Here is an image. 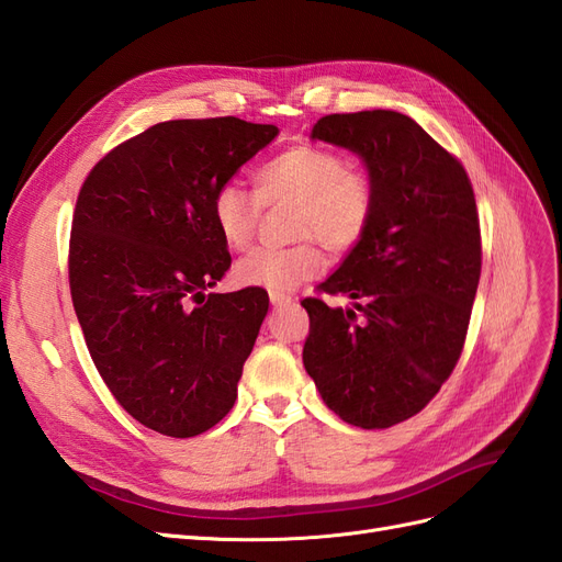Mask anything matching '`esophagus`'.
<instances>
[{
	"mask_svg": "<svg viewBox=\"0 0 562 562\" xmlns=\"http://www.w3.org/2000/svg\"><path fill=\"white\" fill-rule=\"evenodd\" d=\"M269 300H271V304H274V307H283V304H291L293 302L291 295H288V293H277V291L269 293Z\"/></svg>",
	"mask_w": 562,
	"mask_h": 562,
	"instance_id": "34e87169",
	"label": "esophagus"
}]
</instances>
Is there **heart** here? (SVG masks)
Listing matches in <instances>:
<instances>
[{"label": "heart", "mask_w": 562, "mask_h": 562, "mask_svg": "<svg viewBox=\"0 0 562 562\" xmlns=\"http://www.w3.org/2000/svg\"><path fill=\"white\" fill-rule=\"evenodd\" d=\"M252 194L227 180L211 196L213 225L229 248H246L258 229L262 203L295 201L291 246H258L234 265L232 277L244 288L291 291L318 274L323 265L316 239L333 252L359 244L375 215L378 192L370 173L347 164L339 151L321 145H297L265 161L255 171Z\"/></svg>", "instance_id": "obj_1"}]
</instances>
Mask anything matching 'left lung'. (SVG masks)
<instances>
[{
  "label": "left lung",
  "mask_w": 562,
  "mask_h": 562,
  "mask_svg": "<svg viewBox=\"0 0 562 562\" xmlns=\"http://www.w3.org/2000/svg\"><path fill=\"white\" fill-rule=\"evenodd\" d=\"M312 138L356 151L378 203L363 239L318 285L353 307L302 300V361L339 419L386 429L417 415L462 356L483 255L473 187L448 149L394 110L321 116Z\"/></svg>",
  "instance_id": "left-lung-1"
}]
</instances>
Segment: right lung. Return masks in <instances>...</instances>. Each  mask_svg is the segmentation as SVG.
<instances>
[{"instance_id":"add662e5","label":"right lung","mask_w":562,"mask_h":562,"mask_svg":"<svg viewBox=\"0 0 562 562\" xmlns=\"http://www.w3.org/2000/svg\"><path fill=\"white\" fill-rule=\"evenodd\" d=\"M277 135L236 116L173 119L116 145L81 184L72 304L100 378L151 431L199 436L236 401L269 297L203 295L232 265L211 196Z\"/></svg>"}]
</instances>
